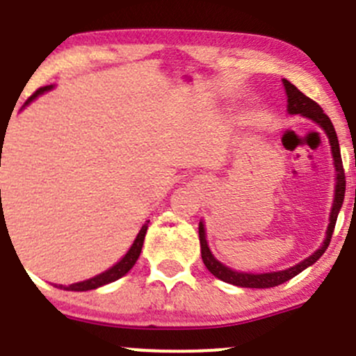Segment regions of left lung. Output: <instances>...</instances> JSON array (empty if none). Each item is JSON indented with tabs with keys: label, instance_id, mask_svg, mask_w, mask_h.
Here are the masks:
<instances>
[{
	"label": "left lung",
	"instance_id": "obj_1",
	"mask_svg": "<svg viewBox=\"0 0 356 356\" xmlns=\"http://www.w3.org/2000/svg\"><path fill=\"white\" fill-rule=\"evenodd\" d=\"M282 84H284L286 96H288V113L289 115H301V117L308 118V120L315 122L322 131L325 132L329 139V145H331V153H332V165H334V198H332V207H331V215H329V225L327 231H325L324 243L318 246V250H315L310 257H307L305 260H301L300 264L293 265V267L284 268V270H275V272H243L236 270V268L227 267L225 264H222L220 260L215 258V254L211 253L210 246L207 241V229H204V222L200 220V246H201V258H203V264L211 274L215 275L220 281L227 282V284L239 286V288H254V289H264V288H274V286L282 284V282L289 281L294 275H298L300 272H303L305 268L312 267L322 254L327 250L329 243H331L334 225H336L337 215H339L341 207H343L344 201V189H346V181H344V170H343V161H341V152H339V141H337L336 131H334V125L331 118L324 113V110L310 99L308 96H305L296 86L291 84L289 81L282 79Z\"/></svg>",
	"mask_w": 356,
	"mask_h": 356
}]
</instances>
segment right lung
Masks as SVG:
<instances>
[{
  "label": "right lung",
  "mask_w": 356,
  "mask_h": 356,
  "mask_svg": "<svg viewBox=\"0 0 356 356\" xmlns=\"http://www.w3.org/2000/svg\"><path fill=\"white\" fill-rule=\"evenodd\" d=\"M53 88H55V86L51 84V86H44V88L38 89V91H35L34 95H32L31 98H29L27 102H25L24 106L31 105V103L34 102V99L38 98V96L44 95V92H48V91H51ZM0 139H1V141H5V136H0ZM1 148H3V146H1ZM148 224H149V220H146L145 225H143V227H141V231H139L138 236H136L134 243H132L131 248H129V250H127V253H125L124 257H122L120 260L117 261V264L111 265L108 270L102 272V274L95 275V277H91V279H86V281L74 282V284H68V286L55 284L56 288L65 289V291H91V289L102 288V286L110 284V282H115V281H117V279L124 277V275L127 274V272L131 270L132 267H134V264H136V261H138L139 254H141L143 243H145L146 231H148Z\"/></svg>",
  "instance_id": "1"
}]
</instances>
